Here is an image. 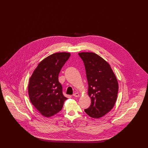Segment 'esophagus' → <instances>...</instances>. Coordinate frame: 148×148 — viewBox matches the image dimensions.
<instances>
[{
    "label": "esophagus",
    "instance_id": "obj_1",
    "mask_svg": "<svg viewBox=\"0 0 148 148\" xmlns=\"http://www.w3.org/2000/svg\"><path fill=\"white\" fill-rule=\"evenodd\" d=\"M73 96L74 97H75V98H77V97H79V94L77 93V92H76V93H74V94H73Z\"/></svg>",
    "mask_w": 148,
    "mask_h": 148
}]
</instances>
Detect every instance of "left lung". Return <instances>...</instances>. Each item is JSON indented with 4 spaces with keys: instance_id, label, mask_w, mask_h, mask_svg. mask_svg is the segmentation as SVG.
<instances>
[{
    "instance_id": "left-lung-1",
    "label": "left lung",
    "mask_w": 148,
    "mask_h": 148,
    "mask_svg": "<svg viewBox=\"0 0 148 148\" xmlns=\"http://www.w3.org/2000/svg\"><path fill=\"white\" fill-rule=\"evenodd\" d=\"M83 60L88 83L91 105L84 111L89 116L98 119L109 113L115 104L118 83L110 65L92 52L79 53Z\"/></svg>"
}]
</instances>
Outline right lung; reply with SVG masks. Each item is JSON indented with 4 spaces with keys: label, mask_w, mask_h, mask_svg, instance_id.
I'll return each instance as SVG.
<instances>
[{
    "label": "right lung",
    "mask_w": 148,
    "mask_h": 148,
    "mask_svg": "<svg viewBox=\"0 0 148 148\" xmlns=\"http://www.w3.org/2000/svg\"><path fill=\"white\" fill-rule=\"evenodd\" d=\"M71 54L56 53L45 58L38 65L28 85L30 100L35 108L45 117L59 113L67 98L62 92L58 76Z\"/></svg>",
    "instance_id": "right-lung-1"
}]
</instances>
